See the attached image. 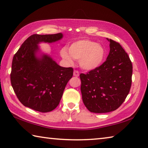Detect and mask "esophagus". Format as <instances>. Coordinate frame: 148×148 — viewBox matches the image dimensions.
Masks as SVG:
<instances>
[{"mask_svg":"<svg viewBox=\"0 0 148 148\" xmlns=\"http://www.w3.org/2000/svg\"><path fill=\"white\" fill-rule=\"evenodd\" d=\"M79 73L78 71H74V76L77 77V76H79Z\"/></svg>","mask_w":148,"mask_h":148,"instance_id":"34e87169","label":"esophagus"}]
</instances>
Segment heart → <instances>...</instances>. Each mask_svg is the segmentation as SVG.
<instances>
[{
	"instance_id": "1",
	"label": "heart",
	"mask_w": 148,
	"mask_h": 148,
	"mask_svg": "<svg viewBox=\"0 0 148 148\" xmlns=\"http://www.w3.org/2000/svg\"><path fill=\"white\" fill-rule=\"evenodd\" d=\"M60 55L65 61L73 63V59L79 60L80 66L86 71H92L103 63L106 50L101 44L89 39L79 40L72 43L68 49L64 47Z\"/></svg>"
}]
</instances>
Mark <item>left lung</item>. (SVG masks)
Instances as JSON below:
<instances>
[{
	"instance_id": "left-lung-1",
	"label": "left lung",
	"mask_w": 148,
	"mask_h": 148,
	"mask_svg": "<svg viewBox=\"0 0 148 148\" xmlns=\"http://www.w3.org/2000/svg\"><path fill=\"white\" fill-rule=\"evenodd\" d=\"M110 42V53L101 66L80 74L84 104L93 113H107L121 106L130 91L132 65L118 42Z\"/></svg>"
}]
</instances>
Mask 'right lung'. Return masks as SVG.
I'll return each mask as SVG.
<instances>
[{
	"instance_id": "obj_1",
	"label": "right lung",
	"mask_w": 148,
	"mask_h": 148,
	"mask_svg": "<svg viewBox=\"0 0 148 148\" xmlns=\"http://www.w3.org/2000/svg\"><path fill=\"white\" fill-rule=\"evenodd\" d=\"M62 33L32 34L14 55L11 84L17 99L25 106L48 112L58 106L73 69L62 67L47 54L37 56L40 42L52 43L62 38Z\"/></svg>"
}]
</instances>
